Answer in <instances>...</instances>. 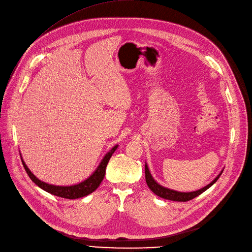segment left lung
Wrapping results in <instances>:
<instances>
[{"label":"left lung","mask_w":252,"mask_h":252,"mask_svg":"<svg viewBox=\"0 0 252 252\" xmlns=\"http://www.w3.org/2000/svg\"><path fill=\"white\" fill-rule=\"evenodd\" d=\"M223 170L219 173V175H217V177L212 182H210L208 186L204 187L203 189L194 190V191H190V192H181V191H177L174 189H167L165 187H162L161 184H159L153 178L152 174H151V172L149 170V167H148L147 163H145V177H146V182L148 184L149 189L152 190L156 195H158L162 198H165V199L174 200V202H188V200H190V199L196 197L197 195H199L200 193H203L208 189H210L218 179H219Z\"/></svg>","instance_id":"obj_1"}]
</instances>
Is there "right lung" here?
Here are the masks:
<instances>
[{
    "mask_svg": "<svg viewBox=\"0 0 252 252\" xmlns=\"http://www.w3.org/2000/svg\"><path fill=\"white\" fill-rule=\"evenodd\" d=\"M117 147H119V145H115L113 148H111V150L108 151V152L104 155L101 162H100L99 165L97 166L95 171L87 179L83 180L82 182H79L77 184H72V186H55V184H50L38 179L28 168V166L26 165V163L24 162L21 156V153H20V157L28 176L37 187H39L41 189H43L44 191L50 194H54L63 198H68V199H76V198L86 196L97 189V188L100 186V183L102 182L104 178L105 169L108 164V161L111 158L112 154L115 152Z\"/></svg>",
    "mask_w": 252,
    "mask_h": 252,
    "instance_id": "obj_1",
    "label": "right lung"
}]
</instances>
